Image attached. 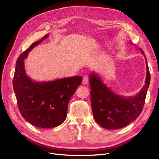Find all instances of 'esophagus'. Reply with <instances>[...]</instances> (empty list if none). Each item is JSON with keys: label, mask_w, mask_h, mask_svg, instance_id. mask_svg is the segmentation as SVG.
<instances>
[{"label": "esophagus", "mask_w": 159, "mask_h": 159, "mask_svg": "<svg viewBox=\"0 0 159 159\" xmlns=\"http://www.w3.org/2000/svg\"><path fill=\"white\" fill-rule=\"evenodd\" d=\"M89 82V77L88 75H84L82 80L83 84H88Z\"/></svg>", "instance_id": "1"}]
</instances>
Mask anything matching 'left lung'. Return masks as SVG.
Instances as JSON below:
<instances>
[{
    "label": "left lung",
    "mask_w": 159,
    "mask_h": 159,
    "mask_svg": "<svg viewBox=\"0 0 159 159\" xmlns=\"http://www.w3.org/2000/svg\"><path fill=\"white\" fill-rule=\"evenodd\" d=\"M146 60L147 75L145 84L136 95L123 97L114 93L105 85L98 74L91 73V103L95 121L107 129H117L127 126L140 115L145 104L147 92L151 80L150 71Z\"/></svg>",
    "instance_id": "left-lung-1"
}]
</instances>
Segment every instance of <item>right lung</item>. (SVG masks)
<instances>
[{
	"label": "right lung",
	"instance_id": "obj_1",
	"mask_svg": "<svg viewBox=\"0 0 159 159\" xmlns=\"http://www.w3.org/2000/svg\"><path fill=\"white\" fill-rule=\"evenodd\" d=\"M48 36L34 42L19 56L12 81L18 109L23 118L34 126L46 129L64 123L69 101L82 81L81 76H74L38 82L27 76L24 60L28 52Z\"/></svg>",
	"mask_w": 159,
	"mask_h": 159
}]
</instances>
